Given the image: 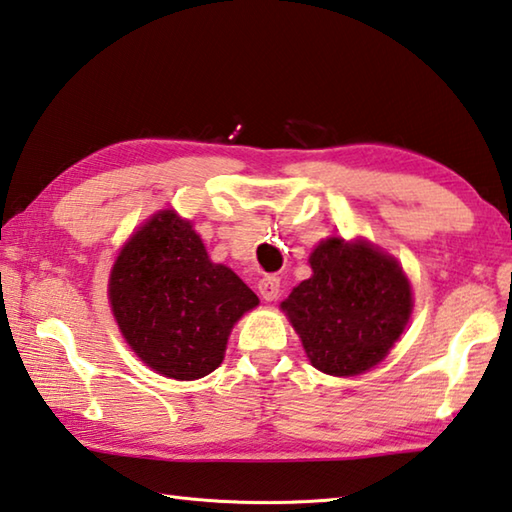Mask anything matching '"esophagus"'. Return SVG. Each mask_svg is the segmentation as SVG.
<instances>
[{"instance_id": "esophagus-1", "label": "esophagus", "mask_w": 512, "mask_h": 512, "mask_svg": "<svg viewBox=\"0 0 512 512\" xmlns=\"http://www.w3.org/2000/svg\"><path fill=\"white\" fill-rule=\"evenodd\" d=\"M257 288H259V295H262L266 302H273V300H277V295H280V280L273 275H266L259 280Z\"/></svg>"}]
</instances>
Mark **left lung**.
Segmentation results:
<instances>
[{
  "mask_svg": "<svg viewBox=\"0 0 512 512\" xmlns=\"http://www.w3.org/2000/svg\"><path fill=\"white\" fill-rule=\"evenodd\" d=\"M313 275L280 304L315 369L358 376L401 338L412 286L392 255L369 241L329 237L309 257Z\"/></svg>",
  "mask_w": 512,
  "mask_h": 512,
  "instance_id": "left-lung-1",
  "label": "left lung"
}]
</instances>
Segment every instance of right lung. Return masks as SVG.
I'll return each mask as SVG.
<instances>
[{
	"mask_svg": "<svg viewBox=\"0 0 512 512\" xmlns=\"http://www.w3.org/2000/svg\"><path fill=\"white\" fill-rule=\"evenodd\" d=\"M109 302L127 345L156 374L197 380L224 360L228 336L259 297L212 264L190 221L161 210L120 250Z\"/></svg>",
	"mask_w": 512,
	"mask_h": 512,
	"instance_id": "1",
	"label": "right lung"
}]
</instances>
